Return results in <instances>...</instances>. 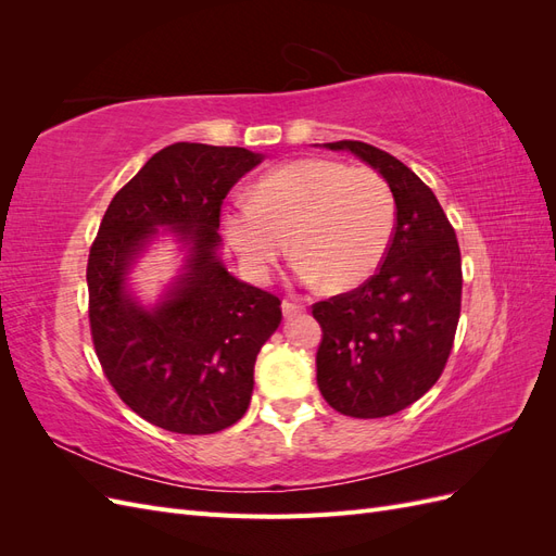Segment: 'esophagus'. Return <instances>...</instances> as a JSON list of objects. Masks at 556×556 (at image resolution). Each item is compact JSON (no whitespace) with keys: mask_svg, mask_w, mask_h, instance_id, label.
Segmentation results:
<instances>
[{"mask_svg":"<svg viewBox=\"0 0 556 556\" xmlns=\"http://www.w3.org/2000/svg\"><path fill=\"white\" fill-rule=\"evenodd\" d=\"M301 311H304V306L296 304V301H290V299L282 301V313L288 315V317H292V315H296V313H301Z\"/></svg>","mask_w":556,"mask_h":556,"instance_id":"obj_1","label":"esophagus"}]
</instances>
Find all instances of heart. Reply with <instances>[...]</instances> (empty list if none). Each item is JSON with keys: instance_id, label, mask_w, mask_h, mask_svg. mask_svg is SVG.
<instances>
[{"instance_id": "b5f03b06", "label": "heart", "mask_w": 556, "mask_h": 556, "mask_svg": "<svg viewBox=\"0 0 556 556\" xmlns=\"http://www.w3.org/2000/svg\"><path fill=\"white\" fill-rule=\"evenodd\" d=\"M220 223L248 278L266 280L290 239L301 280L350 290L371 278L390 250L396 201L374 169L308 157L262 176L252 201H231Z\"/></svg>"}]
</instances>
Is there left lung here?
<instances>
[{"instance_id":"left-lung-1","label":"left lung","mask_w":556,"mask_h":556,"mask_svg":"<svg viewBox=\"0 0 556 556\" xmlns=\"http://www.w3.org/2000/svg\"><path fill=\"white\" fill-rule=\"evenodd\" d=\"M350 150L390 182L396 225L376 276L317 301V387L333 410L374 419L425 396L441 378L462 311V252L439 199L406 164L362 141Z\"/></svg>"}]
</instances>
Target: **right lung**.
Instances as JSON below:
<instances>
[{"label":"right lung","mask_w":556,"mask_h":556,"mask_svg":"<svg viewBox=\"0 0 556 556\" xmlns=\"http://www.w3.org/2000/svg\"><path fill=\"white\" fill-rule=\"evenodd\" d=\"M264 155L237 146L174 143L113 197L88 260L90 331L99 364L127 406L174 433L237 425L252 396L280 299L233 278L223 260L220 208ZM166 226L189 245L186 271L157 307L126 290L140 250Z\"/></svg>","instance_id":"1"}]
</instances>
